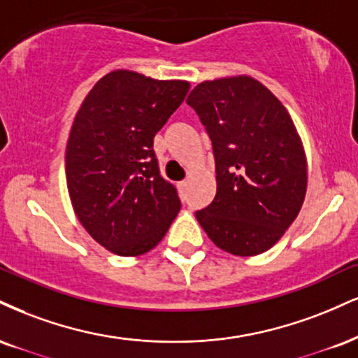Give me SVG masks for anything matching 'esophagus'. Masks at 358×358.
<instances>
[{
    "label": "esophagus",
    "instance_id": "obj_1",
    "mask_svg": "<svg viewBox=\"0 0 358 358\" xmlns=\"http://www.w3.org/2000/svg\"><path fill=\"white\" fill-rule=\"evenodd\" d=\"M187 185H188L187 180H183V182H180V183H178V188H180V192H185V188H187Z\"/></svg>",
    "mask_w": 358,
    "mask_h": 358
}]
</instances>
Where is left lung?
Listing matches in <instances>:
<instances>
[{
	"mask_svg": "<svg viewBox=\"0 0 358 358\" xmlns=\"http://www.w3.org/2000/svg\"><path fill=\"white\" fill-rule=\"evenodd\" d=\"M187 103L212 140L217 195L195 213L218 248L260 255L282 238L307 193V158L290 115L252 76L196 85Z\"/></svg>",
	"mask_w": 358,
	"mask_h": 358,
	"instance_id": "1",
	"label": "left lung"
}]
</instances>
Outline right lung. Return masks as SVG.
Returning a JSON list of instances; mask_svg holds the SVG:
<instances>
[{"instance_id":"right-lung-1","label":"right lung","mask_w":358,"mask_h":358,"mask_svg":"<svg viewBox=\"0 0 358 358\" xmlns=\"http://www.w3.org/2000/svg\"><path fill=\"white\" fill-rule=\"evenodd\" d=\"M188 90V81L116 70L93 86L75 116L64 158L68 193L85 230L111 253L150 252L182 208L160 175L153 138Z\"/></svg>"}]
</instances>
